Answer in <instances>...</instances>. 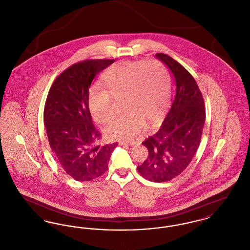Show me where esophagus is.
<instances>
[{
    "label": "esophagus",
    "mask_w": 250,
    "mask_h": 250,
    "mask_svg": "<svg viewBox=\"0 0 250 250\" xmlns=\"http://www.w3.org/2000/svg\"><path fill=\"white\" fill-rule=\"evenodd\" d=\"M120 145H129V146H132V145H134L135 143H129V142H125V141H123V142H120Z\"/></svg>",
    "instance_id": "obj_1"
}]
</instances>
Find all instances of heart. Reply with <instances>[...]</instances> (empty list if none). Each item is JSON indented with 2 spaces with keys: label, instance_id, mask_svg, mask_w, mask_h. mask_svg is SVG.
I'll use <instances>...</instances> for the list:
<instances>
[{
  "label": "heart",
  "instance_id": "heart-1",
  "mask_svg": "<svg viewBox=\"0 0 250 250\" xmlns=\"http://www.w3.org/2000/svg\"><path fill=\"white\" fill-rule=\"evenodd\" d=\"M106 89L92 87L88 107L93 119L106 124L114 114L115 100L125 112L112 120L105 134L112 140L134 141L145 128L155 126L166 114L170 101V79L160 62L124 61L105 73Z\"/></svg>",
  "mask_w": 250,
  "mask_h": 250
}]
</instances>
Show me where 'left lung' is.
<instances>
[{
	"instance_id": "8db88e82",
	"label": "left lung",
	"mask_w": 250,
	"mask_h": 250,
	"mask_svg": "<svg viewBox=\"0 0 250 250\" xmlns=\"http://www.w3.org/2000/svg\"><path fill=\"white\" fill-rule=\"evenodd\" d=\"M175 82V98L159 130L143 144L149 155L139 172L149 181H169L185 170L200 146L205 122V107L199 86L178 62L157 53Z\"/></svg>"
}]
</instances>
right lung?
<instances>
[{"instance_id": "right-lung-1", "label": "right lung", "mask_w": 250, "mask_h": 250, "mask_svg": "<svg viewBox=\"0 0 250 250\" xmlns=\"http://www.w3.org/2000/svg\"><path fill=\"white\" fill-rule=\"evenodd\" d=\"M114 60H88L73 64L54 81L44 109L49 146L62 167L71 177L87 182L107 169L118 143L99 144L88 107V94L95 76Z\"/></svg>"}]
</instances>
